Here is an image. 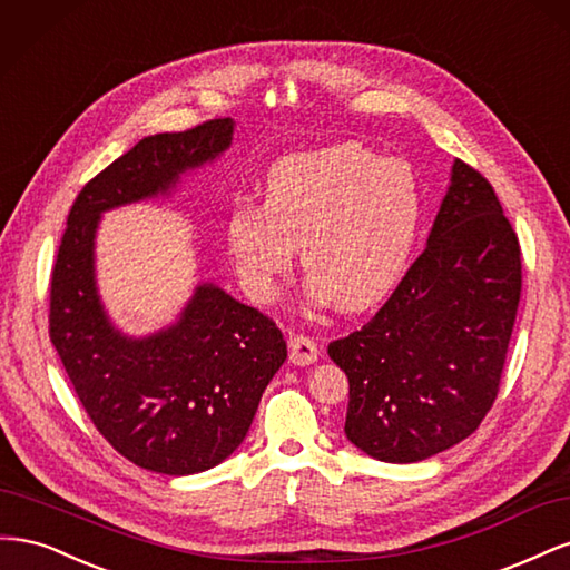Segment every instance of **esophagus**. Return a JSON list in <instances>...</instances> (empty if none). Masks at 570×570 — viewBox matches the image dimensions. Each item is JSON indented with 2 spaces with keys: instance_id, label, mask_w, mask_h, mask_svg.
Here are the masks:
<instances>
[{
  "instance_id": "obj_1",
  "label": "esophagus",
  "mask_w": 570,
  "mask_h": 570,
  "mask_svg": "<svg viewBox=\"0 0 570 570\" xmlns=\"http://www.w3.org/2000/svg\"><path fill=\"white\" fill-rule=\"evenodd\" d=\"M318 358V344L306 335L289 337V361L295 366H312Z\"/></svg>"
}]
</instances>
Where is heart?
Here are the masks:
<instances>
[{
  "label": "heart",
  "mask_w": 570,
  "mask_h": 570,
  "mask_svg": "<svg viewBox=\"0 0 570 570\" xmlns=\"http://www.w3.org/2000/svg\"><path fill=\"white\" fill-rule=\"evenodd\" d=\"M423 214V185L409 161L340 142L275 161L264 204L230 209L228 247L249 295L268 299L302 245L312 299L356 312L400 283Z\"/></svg>",
  "instance_id": "1"
}]
</instances>
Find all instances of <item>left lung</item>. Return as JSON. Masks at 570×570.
I'll return each mask as SVG.
<instances>
[{
  "instance_id": "8db88e82",
  "label": "left lung",
  "mask_w": 570,
  "mask_h": 570,
  "mask_svg": "<svg viewBox=\"0 0 570 570\" xmlns=\"http://www.w3.org/2000/svg\"><path fill=\"white\" fill-rule=\"evenodd\" d=\"M519 299V237L456 159L423 254L361 331L327 344L350 381L347 440L413 463L469 438L497 400Z\"/></svg>"
}]
</instances>
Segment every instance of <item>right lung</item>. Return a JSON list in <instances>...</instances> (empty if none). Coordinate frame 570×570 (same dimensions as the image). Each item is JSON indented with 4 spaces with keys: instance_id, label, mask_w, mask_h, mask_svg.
Returning <instances> with one entry per match:
<instances>
[{
    "instance_id": "1",
    "label": "right lung",
    "mask_w": 570,
    "mask_h": 570,
    "mask_svg": "<svg viewBox=\"0 0 570 570\" xmlns=\"http://www.w3.org/2000/svg\"><path fill=\"white\" fill-rule=\"evenodd\" d=\"M235 120L149 135L80 189L49 289V337L90 421L140 469L193 475L226 461L249 433L271 377L287 358L275 323L199 283L178 321L132 337L99 299L95 237L118 206L168 197L183 174L214 164Z\"/></svg>"
}]
</instances>
